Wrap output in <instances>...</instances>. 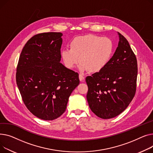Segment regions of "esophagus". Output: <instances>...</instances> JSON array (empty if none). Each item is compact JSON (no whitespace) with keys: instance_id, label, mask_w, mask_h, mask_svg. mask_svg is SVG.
Masks as SVG:
<instances>
[{"instance_id":"esophagus-1","label":"esophagus","mask_w":153,"mask_h":153,"mask_svg":"<svg viewBox=\"0 0 153 153\" xmlns=\"http://www.w3.org/2000/svg\"><path fill=\"white\" fill-rule=\"evenodd\" d=\"M79 80L81 81V82H83V81L85 79V77L82 75L79 74Z\"/></svg>"}]
</instances>
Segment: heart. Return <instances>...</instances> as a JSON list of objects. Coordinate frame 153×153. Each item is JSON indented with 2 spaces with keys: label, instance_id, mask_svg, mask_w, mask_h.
<instances>
[{
  "label": "heart",
  "instance_id": "obj_1",
  "mask_svg": "<svg viewBox=\"0 0 153 153\" xmlns=\"http://www.w3.org/2000/svg\"><path fill=\"white\" fill-rule=\"evenodd\" d=\"M114 51V44L109 38L87 34L75 38L70 49L63 50L61 55L68 68H73L80 60V70L97 73L108 65Z\"/></svg>",
  "mask_w": 153,
  "mask_h": 153
}]
</instances>
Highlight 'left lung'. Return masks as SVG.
<instances>
[{
    "instance_id": "1",
    "label": "left lung",
    "mask_w": 153,
    "mask_h": 153,
    "mask_svg": "<svg viewBox=\"0 0 153 153\" xmlns=\"http://www.w3.org/2000/svg\"><path fill=\"white\" fill-rule=\"evenodd\" d=\"M119 34L118 47L108 65L86 78L89 106L104 119L114 118L125 111L137 90V57L127 39Z\"/></svg>"
}]
</instances>
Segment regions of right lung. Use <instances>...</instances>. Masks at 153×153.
I'll return each instance as SVG.
<instances>
[{
  "mask_svg": "<svg viewBox=\"0 0 153 153\" xmlns=\"http://www.w3.org/2000/svg\"><path fill=\"white\" fill-rule=\"evenodd\" d=\"M61 33L36 34L23 47L16 82L22 100L34 115L54 120L65 111L69 96L79 85L78 74L60 63Z\"/></svg>",
  "mask_w": 153,
  "mask_h": 153,
  "instance_id": "1",
  "label": "right lung"
}]
</instances>
